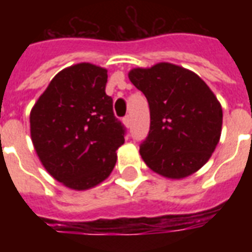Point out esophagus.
I'll use <instances>...</instances> for the list:
<instances>
[{
    "label": "esophagus",
    "mask_w": 252,
    "mask_h": 252,
    "mask_svg": "<svg viewBox=\"0 0 252 252\" xmlns=\"http://www.w3.org/2000/svg\"><path fill=\"white\" fill-rule=\"evenodd\" d=\"M123 121H124V124H126V128H131V124H132L131 116H126V117L123 119Z\"/></svg>",
    "instance_id": "obj_1"
}]
</instances>
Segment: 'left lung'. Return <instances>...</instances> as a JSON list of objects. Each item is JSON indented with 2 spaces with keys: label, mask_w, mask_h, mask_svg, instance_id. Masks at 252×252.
<instances>
[{
  "label": "left lung",
  "mask_w": 252,
  "mask_h": 252,
  "mask_svg": "<svg viewBox=\"0 0 252 252\" xmlns=\"http://www.w3.org/2000/svg\"><path fill=\"white\" fill-rule=\"evenodd\" d=\"M128 77L150 105V132L140 146L157 174L181 180L204 166L220 140L221 105L195 72L173 63L136 67Z\"/></svg>",
  "instance_id": "obj_1"
}]
</instances>
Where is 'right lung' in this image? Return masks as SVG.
Returning <instances> with one entry per match:
<instances>
[{"label":"right lung","mask_w":252,"mask_h":252,"mask_svg":"<svg viewBox=\"0 0 252 252\" xmlns=\"http://www.w3.org/2000/svg\"><path fill=\"white\" fill-rule=\"evenodd\" d=\"M108 71L78 63L58 72L31 110V139L44 169L63 185L88 190L105 181L126 129L105 93Z\"/></svg>","instance_id":"1"}]
</instances>
